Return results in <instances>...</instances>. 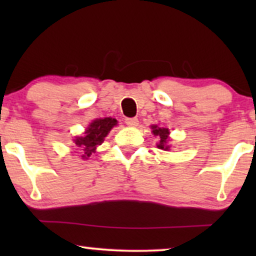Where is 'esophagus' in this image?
Returning a JSON list of instances; mask_svg holds the SVG:
<instances>
[{
	"label": "esophagus",
	"mask_w": 256,
	"mask_h": 256,
	"mask_svg": "<svg viewBox=\"0 0 256 256\" xmlns=\"http://www.w3.org/2000/svg\"><path fill=\"white\" fill-rule=\"evenodd\" d=\"M125 124L128 126H131V128H134V126L138 125V119L137 118H126Z\"/></svg>",
	"instance_id": "obj_1"
}]
</instances>
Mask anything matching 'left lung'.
Masks as SVG:
<instances>
[{"instance_id": "8db88e82", "label": "left lung", "mask_w": 256, "mask_h": 256, "mask_svg": "<svg viewBox=\"0 0 256 256\" xmlns=\"http://www.w3.org/2000/svg\"><path fill=\"white\" fill-rule=\"evenodd\" d=\"M152 134L155 136H158L160 138V142H158V149H164V150H168L170 146H167V140H168V128H158V126H152Z\"/></svg>"}]
</instances>
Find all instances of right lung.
Wrapping results in <instances>:
<instances>
[{
    "label": "right lung",
    "mask_w": 256,
    "mask_h": 256,
    "mask_svg": "<svg viewBox=\"0 0 256 256\" xmlns=\"http://www.w3.org/2000/svg\"><path fill=\"white\" fill-rule=\"evenodd\" d=\"M114 125H116V120L112 118L96 119L95 122H91L88 130L85 131L84 136L77 137L74 140L76 146L83 152L82 158H89L91 154L95 152L96 146L104 142V137L107 136Z\"/></svg>",
    "instance_id": "right-lung-1"
}]
</instances>
